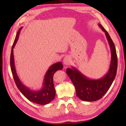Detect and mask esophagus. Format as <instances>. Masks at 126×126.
I'll use <instances>...</instances> for the list:
<instances>
[{
	"label": "esophagus",
	"instance_id": "34e87169",
	"mask_svg": "<svg viewBox=\"0 0 126 126\" xmlns=\"http://www.w3.org/2000/svg\"><path fill=\"white\" fill-rule=\"evenodd\" d=\"M71 58L69 56H65V57L63 59V63L65 65H69V64L71 63Z\"/></svg>",
	"mask_w": 126,
	"mask_h": 126
}]
</instances>
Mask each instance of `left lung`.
<instances>
[{
	"mask_svg": "<svg viewBox=\"0 0 126 126\" xmlns=\"http://www.w3.org/2000/svg\"><path fill=\"white\" fill-rule=\"evenodd\" d=\"M98 26L105 33L110 48L111 61L108 73L102 78L94 79L85 76L76 68H67L66 71L75 87L77 96L84 101H95L102 97L110 87L116 75L117 57L115 47L107 31L100 24Z\"/></svg>",
	"mask_w": 126,
	"mask_h": 126,
	"instance_id": "8db88e82",
	"label": "left lung"
}]
</instances>
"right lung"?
I'll use <instances>...</instances> for the list:
<instances>
[{"label":"right lung","instance_id":"add662e5","mask_svg":"<svg viewBox=\"0 0 126 126\" xmlns=\"http://www.w3.org/2000/svg\"><path fill=\"white\" fill-rule=\"evenodd\" d=\"M22 28L23 27H21L19 29L16 34L11 49L10 56V65L12 75L18 89L28 100L34 103L41 104V105H45V104L49 103L55 98L56 91L54 85H53V76L56 71L62 70L63 69V64L62 62H60L53 64L50 66L45 75L42 87L40 90L37 91L32 90L25 86L21 82L16 72L13 50L17 43L19 36L20 32Z\"/></svg>","mask_w":126,"mask_h":126}]
</instances>
